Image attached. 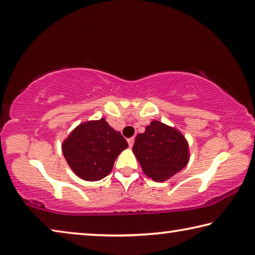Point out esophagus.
Instances as JSON below:
<instances>
[{"label":"esophagus","mask_w":255,"mask_h":255,"mask_svg":"<svg viewBox=\"0 0 255 255\" xmlns=\"http://www.w3.org/2000/svg\"><path fill=\"white\" fill-rule=\"evenodd\" d=\"M128 145H129V147H132V145H133V141H135V138L133 137H131V138H128Z\"/></svg>","instance_id":"obj_1"}]
</instances>
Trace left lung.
<instances>
[{"label": "left lung", "mask_w": 255, "mask_h": 255, "mask_svg": "<svg viewBox=\"0 0 255 255\" xmlns=\"http://www.w3.org/2000/svg\"><path fill=\"white\" fill-rule=\"evenodd\" d=\"M132 152L144 173L156 182H164L187 166L189 144L178 129L153 120L143 133H138Z\"/></svg>", "instance_id": "obj_1"}]
</instances>
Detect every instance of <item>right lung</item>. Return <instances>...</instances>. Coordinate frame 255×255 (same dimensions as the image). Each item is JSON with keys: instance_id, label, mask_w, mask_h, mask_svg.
<instances>
[{"instance_id": "right-lung-1", "label": "right lung", "mask_w": 255, "mask_h": 255, "mask_svg": "<svg viewBox=\"0 0 255 255\" xmlns=\"http://www.w3.org/2000/svg\"><path fill=\"white\" fill-rule=\"evenodd\" d=\"M128 147L120 131L105 118L80 124L62 145L72 171L85 181H99L110 173L118 155Z\"/></svg>"}]
</instances>
